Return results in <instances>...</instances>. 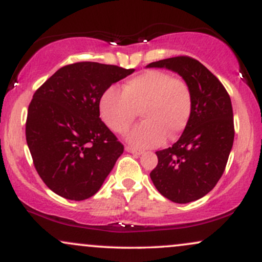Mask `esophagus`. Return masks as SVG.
Returning a JSON list of instances; mask_svg holds the SVG:
<instances>
[{"label":"esophagus","instance_id":"34e87169","mask_svg":"<svg viewBox=\"0 0 262 262\" xmlns=\"http://www.w3.org/2000/svg\"><path fill=\"white\" fill-rule=\"evenodd\" d=\"M125 150H127L128 152H132V154H135V155H141V154H143V151H141V150L132 148V146H125Z\"/></svg>","mask_w":262,"mask_h":262}]
</instances>
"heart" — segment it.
<instances>
[{"mask_svg":"<svg viewBox=\"0 0 262 262\" xmlns=\"http://www.w3.org/2000/svg\"><path fill=\"white\" fill-rule=\"evenodd\" d=\"M193 95L187 81L161 70L144 71L123 85V92L110 87L100 100V113L111 130L123 134L138 112L144 122L133 128L127 139L137 148H151L165 138L180 137L192 116Z\"/></svg>","mask_w":262,"mask_h":262,"instance_id":"obj_1","label":"heart"}]
</instances>
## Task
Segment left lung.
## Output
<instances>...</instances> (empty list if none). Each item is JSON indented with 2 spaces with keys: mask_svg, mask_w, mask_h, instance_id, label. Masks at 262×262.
<instances>
[{
  "mask_svg": "<svg viewBox=\"0 0 262 262\" xmlns=\"http://www.w3.org/2000/svg\"><path fill=\"white\" fill-rule=\"evenodd\" d=\"M146 68H165L191 86L193 108L187 127L171 148L156 151L150 179L175 203L197 201L214 188L227 166L234 141L233 107L227 90L206 66L189 56L159 60Z\"/></svg>",
  "mask_w": 262,
  "mask_h": 262,
  "instance_id": "left-lung-1",
  "label": "left lung"
}]
</instances>
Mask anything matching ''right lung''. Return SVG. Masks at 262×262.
Masks as SVG:
<instances>
[{
	"label": "right lung",
	"instance_id": "right-lung-1",
	"mask_svg": "<svg viewBox=\"0 0 262 262\" xmlns=\"http://www.w3.org/2000/svg\"><path fill=\"white\" fill-rule=\"evenodd\" d=\"M134 69L66 65L33 95L26 139L37 172L53 192L82 201L97 193L124 146L100 118L101 96Z\"/></svg>",
	"mask_w": 262,
	"mask_h": 262
}]
</instances>
